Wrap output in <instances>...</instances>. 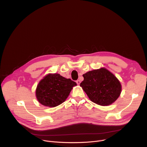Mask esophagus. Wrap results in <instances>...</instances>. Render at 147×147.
I'll use <instances>...</instances> for the list:
<instances>
[{
	"label": "esophagus",
	"instance_id": "obj_1",
	"mask_svg": "<svg viewBox=\"0 0 147 147\" xmlns=\"http://www.w3.org/2000/svg\"><path fill=\"white\" fill-rule=\"evenodd\" d=\"M76 82H77V84L78 85H80V82H81V81H80V80H77V81H76Z\"/></svg>",
	"mask_w": 147,
	"mask_h": 147
}]
</instances>
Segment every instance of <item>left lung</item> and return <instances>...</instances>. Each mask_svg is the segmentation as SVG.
I'll return each instance as SVG.
<instances>
[{
  "instance_id": "left-lung-1",
  "label": "left lung",
  "mask_w": 147,
  "mask_h": 147,
  "mask_svg": "<svg viewBox=\"0 0 147 147\" xmlns=\"http://www.w3.org/2000/svg\"><path fill=\"white\" fill-rule=\"evenodd\" d=\"M80 87L94 103L108 106L115 102L121 91V85L117 77L106 68L102 67L82 75Z\"/></svg>"
}]
</instances>
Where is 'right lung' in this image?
<instances>
[{"label": "right lung", "instance_id": "right-lung-1", "mask_svg": "<svg viewBox=\"0 0 147 147\" xmlns=\"http://www.w3.org/2000/svg\"><path fill=\"white\" fill-rule=\"evenodd\" d=\"M76 86V82L70 78L57 73H49L39 82L35 91L36 98L42 105L53 108L64 102Z\"/></svg>", "mask_w": 147, "mask_h": 147}]
</instances>
